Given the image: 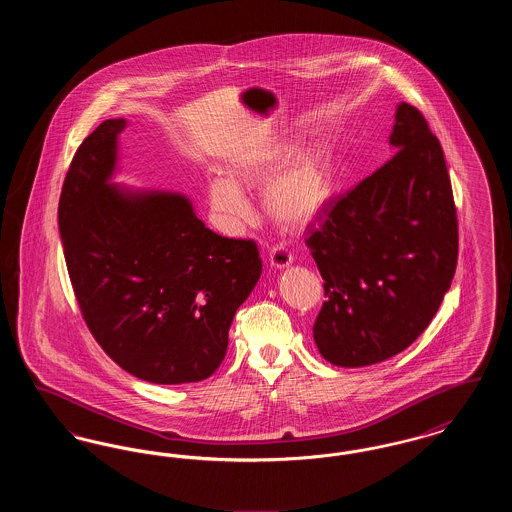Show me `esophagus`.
<instances>
[{
	"instance_id": "obj_1",
	"label": "esophagus",
	"mask_w": 512,
	"mask_h": 512,
	"mask_svg": "<svg viewBox=\"0 0 512 512\" xmlns=\"http://www.w3.org/2000/svg\"><path fill=\"white\" fill-rule=\"evenodd\" d=\"M268 263L274 268H286L290 267L293 263V255L282 245H276L270 249L268 253Z\"/></svg>"
}]
</instances>
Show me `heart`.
Segmentation results:
<instances>
[{
	"label": "heart",
	"instance_id": "1",
	"mask_svg": "<svg viewBox=\"0 0 512 512\" xmlns=\"http://www.w3.org/2000/svg\"><path fill=\"white\" fill-rule=\"evenodd\" d=\"M276 159V147L249 149L230 159L228 178L217 176L209 182V205L222 228L238 232L251 219V205L240 186L261 184ZM267 177L263 205L272 219L288 228L311 224L328 207L336 190L332 155L324 147L295 151Z\"/></svg>",
	"mask_w": 512,
	"mask_h": 512
}]
</instances>
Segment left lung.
<instances>
[{
    "label": "left lung",
    "mask_w": 512,
    "mask_h": 512,
    "mask_svg": "<svg viewBox=\"0 0 512 512\" xmlns=\"http://www.w3.org/2000/svg\"><path fill=\"white\" fill-rule=\"evenodd\" d=\"M390 144V161L340 197L305 240L326 297L313 336L332 365H374L407 349L438 313L457 268L443 149L405 101Z\"/></svg>",
    "instance_id": "obj_1"
}]
</instances>
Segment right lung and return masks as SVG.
<instances>
[{
    "label": "right lung",
    "instance_id": "1",
    "mask_svg": "<svg viewBox=\"0 0 512 512\" xmlns=\"http://www.w3.org/2000/svg\"><path fill=\"white\" fill-rule=\"evenodd\" d=\"M124 126L101 122L63 182L59 232L74 295L126 372L153 384L199 382L226 355L232 318L263 270L259 249L209 230L184 195L113 186Z\"/></svg>",
    "mask_w": 512,
    "mask_h": 512
}]
</instances>
